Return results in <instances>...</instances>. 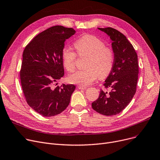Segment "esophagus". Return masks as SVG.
<instances>
[{
  "instance_id": "1",
  "label": "esophagus",
  "mask_w": 160,
  "mask_h": 160,
  "mask_svg": "<svg viewBox=\"0 0 160 160\" xmlns=\"http://www.w3.org/2000/svg\"><path fill=\"white\" fill-rule=\"evenodd\" d=\"M78 88L79 89L85 90V89H87V87H84V86H78Z\"/></svg>"
}]
</instances>
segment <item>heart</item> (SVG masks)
<instances>
[{
  "label": "heart",
  "mask_w": 160,
  "mask_h": 160,
  "mask_svg": "<svg viewBox=\"0 0 160 160\" xmlns=\"http://www.w3.org/2000/svg\"><path fill=\"white\" fill-rule=\"evenodd\" d=\"M77 54L86 56L87 58L83 70H78L71 74L69 80L71 83L87 86L100 77H107L111 72L114 62V53L111 49L105 47L104 42L97 37L86 35L74 43ZM62 59L63 65L67 71L74 69L76 53L71 48H65L62 50Z\"/></svg>",
  "instance_id": "heart-1"
}]
</instances>
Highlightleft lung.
Instances as JSON below:
<instances>
[{
    "label": "left lung",
    "mask_w": 160,
    "mask_h": 160,
    "mask_svg": "<svg viewBox=\"0 0 160 160\" xmlns=\"http://www.w3.org/2000/svg\"><path fill=\"white\" fill-rule=\"evenodd\" d=\"M98 29L107 34L112 42L114 63L103 84L109 91L101 90L92 108L100 114L112 116L122 112L135 94L139 73L138 56L132 45L120 31L112 28Z\"/></svg>",
    "instance_id": "8db88e82"
}]
</instances>
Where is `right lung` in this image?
<instances>
[{
	"label": "right lung",
	"instance_id": "obj_1",
	"mask_svg": "<svg viewBox=\"0 0 160 160\" xmlns=\"http://www.w3.org/2000/svg\"><path fill=\"white\" fill-rule=\"evenodd\" d=\"M75 33L72 28L53 26L32 39L24 50L21 85L27 103L42 116L57 115L70 103L76 86L63 83L54 88L53 85L64 75L62 50L65 41Z\"/></svg>",
	"mask_w": 160,
	"mask_h": 160
}]
</instances>
